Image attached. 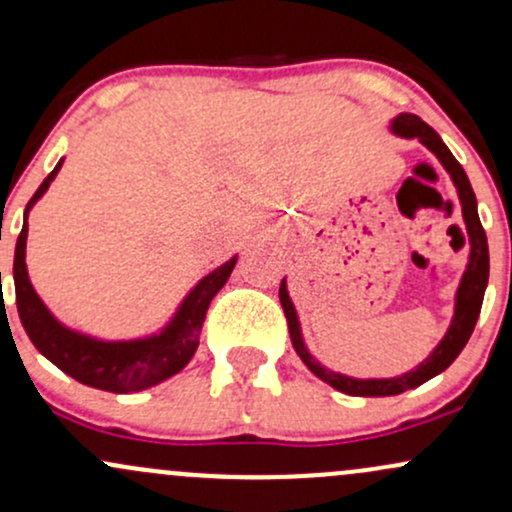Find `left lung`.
Segmentation results:
<instances>
[{
    "label": "left lung",
    "instance_id": "8db88e82",
    "mask_svg": "<svg viewBox=\"0 0 512 512\" xmlns=\"http://www.w3.org/2000/svg\"><path fill=\"white\" fill-rule=\"evenodd\" d=\"M392 129H395L397 134H402V137H409V139L419 137V142L426 144L428 149L440 158V163H443L445 170L450 173V178L457 187V195H460V202H462V216H464V223H467L472 255H469V267L462 276L460 291H457L455 320H452L445 339L419 368L411 370L407 375H402V378H392V380H351V378H344V375L332 373V370L322 368L320 363L305 351L296 310H293L289 293H286V284L281 281L279 301H281V308H284L286 322H289L293 349L298 351V356L303 358L305 366L313 370L317 378L325 380L327 385H332L334 390L344 392V395H356V397H392V395H399V392L411 390V387L424 385L426 380L433 378V375L443 373V370L448 368L457 356H460L464 344H467L469 337H472L474 325H477L479 313H481V303H484L486 281H489V245H486L484 226H481L479 214H477V197H474V190L472 185H469L464 168L457 163V158L450 154V149L443 144V139H440L419 115H411V113L399 115Z\"/></svg>",
    "mask_w": 512,
    "mask_h": 512
}]
</instances>
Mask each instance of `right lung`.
I'll return each instance as SVG.
<instances>
[{
  "mask_svg": "<svg viewBox=\"0 0 512 512\" xmlns=\"http://www.w3.org/2000/svg\"><path fill=\"white\" fill-rule=\"evenodd\" d=\"M60 166L62 161L43 180V185L35 190L26 207V216L35 199L43 197V192L48 190ZM26 236L28 221H23L14 255L16 308H19L23 330L31 337L40 354L50 358L57 368L72 375L74 380L105 392H117V395L146 390V387L180 373L190 363L199 346V334H202L211 298L221 291V286L226 284L233 267H236V257H233L231 262H226L216 272L204 276L195 286V291L180 305L178 315L170 322L168 330L158 334V337L142 339V342H96V339L81 337V334L62 327L48 313L38 293L33 291L26 272Z\"/></svg>",
  "mask_w": 512,
  "mask_h": 512,
  "instance_id": "add662e5",
  "label": "right lung"
}]
</instances>
